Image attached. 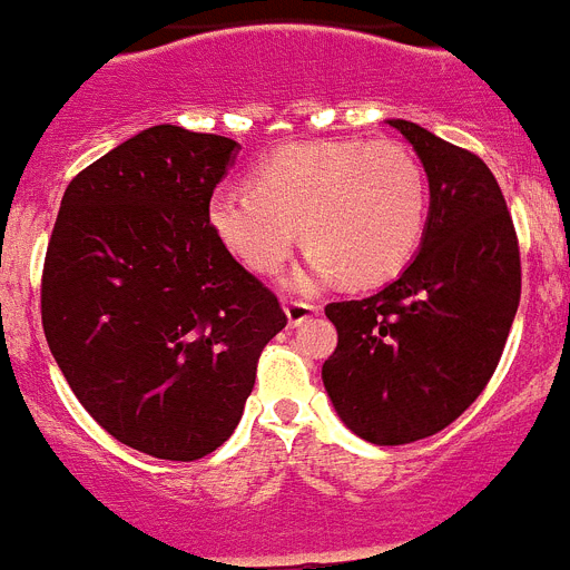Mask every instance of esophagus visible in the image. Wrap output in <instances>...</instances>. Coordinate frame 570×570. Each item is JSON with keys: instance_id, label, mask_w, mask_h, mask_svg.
<instances>
[{"instance_id": "esophagus-1", "label": "esophagus", "mask_w": 570, "mask_h": 570, "mask_svg": "<svg viewBox=\"0 0 570 570\" xmlns=\"http://www.w3.org/2000/svg\"><path fill=\"white\" fill-rule=\"evenodd\" d=\"M284 313L286 318H289V327H298V324H304L307 318H313V315L318 313V307L309 304V301H286Z\"/></svg>"}]
</instances>
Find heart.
I'll return each mask as SVG.
<instances>
[{"label":"heart","instance_id":"obj_1","mask_svg":"<svg viewBox=\"0 0 570 570\" xmlns=\"http://www.w3.org/2000/svg\"><path fill=\"white\" fill-rule=\"evenodd\" d=\"M208 228L255 275H275L295 237L309 246L298 286L342 275L374 286L400 275L429 226V179L396 141H301L272 150L248 188L214 190Z\"/></svg>","mask_w":570,"mask_h":570}]
</instances>
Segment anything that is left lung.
Wrapping results in <instances>:
<instances>
[{
	"label": "left lung",
	"mask_w": 570,
	"mask_h": 570,
	"mask_svg": "<svg viewBox=\"0 0 570 570\" xmlns=\"http://www.w3.org/2000/svg\"><path fill=\"white\" fill-rule=\"evenodd\" d=\"M389 124L425 167L429 226L394 284L324 307L338 344L322 380L351 432L403 446L455 423L487 389L519 309L521 261L490 167L417 124Z\"/></svg>",
	"instance_id": "1"
}]
</instances>
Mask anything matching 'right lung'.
<instances>
[{"instance_id":"1","label":"right lung","mask_w":570,"mask_h":570,"mask_svg":"<svg viewBox=\"0 0 570 570\" xmlns=\"http://www.w3.org/2000/svg\"><path fill=\"white\" fill-rule=\"evenodd\" d=\"M237 141L159 124L69 181L42 266V330L69 389L124 446H223L286 327L277 295L208 228Z\"/></svg>"}]
</instances>
